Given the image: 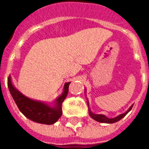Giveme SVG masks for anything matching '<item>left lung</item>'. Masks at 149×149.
I'll use <instances>...</instances> for the list:
<instances>
[{
  "label": "left lung",
  "mask_w": 149,
  "mask_h": 149,
  "mask_svg": "<svg viewBox=\"0 0 149 149\" xmlns=\"http://www.w3.org/2000/svg\"><path fill=\"white\" fill-rule=\"evenodd\" d=\"M132 105L129 109H128V111H126L125 113H122L120 115L117 116H116L114 118H108L107 116H105L104 115H102V114H95L93 112H91L90 109H88V113H89V116H90L92 118L95 120H97L98 122H100V123H107V124H112V123H115V122L119 121L120 120H121L124 116L127 115V113H128L130 110L132 109Z\"/></svg>",
  "instance_id": "1"
}]
</instances>
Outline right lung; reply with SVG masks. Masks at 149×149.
<instances>
[{"mask_svg": "<svg viewBox=\"0 0 149 149\" xmlns=\"http://www.w3.org/2000/svg\"><path fill=\"white\" fill-rule=\"evenodd\" d=\"M70 83L71 82L65 83L63 93L56 98L55 104L51 107L44 102L32 100L25 97L12 84L10 76L8 78V89L19 110L31 120L45 125H52L61 116L62 103L68 95Z\"/></svg>", "mask_w": 149, "mask_h": 149, "instance_id": "right-lung-1", "label": "right lung"}]
</instances>
